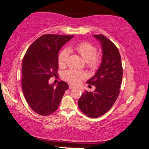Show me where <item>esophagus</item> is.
<instances>
[{
	"mask_svg": "<svg viewBox=\"0 0 149 149\" xmlns=\"http://www.w3.org/2000/svg\"><path fill=\"white\" fill-rule=\"evenodd\" d=\"M74 88V87L72 85H71V84H70L69 85V89H72V88Z\"/></svg>",
	"mask_w": 149,
	"mask_h": 149,
	"instance_id": "34e87169",
	"label": "esophagus"
}]
</instances>
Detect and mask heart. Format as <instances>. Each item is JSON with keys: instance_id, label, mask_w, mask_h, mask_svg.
Returning <instances> with one entry per match:
<instances>
[{"instance_id": "b5f03b06", "label": "heart", "mask_w": 149, "mask_h": 149, "mask_svg": "<svg viewBox=\"0 0 149 149\" xmlns=\"http://www.w3.org/2000/svg\"><path fill=\"white\" fill-rule=\"evenodd\" d=\"M73 49L86 62L89 68L91 69L97 68L100 64L101 58L100 56L96 54L97 49L94 45L89 42H84L76 45ZM68 57L69 52L68 49H64L61 52L58 57V63L60 67H64L66 65ZM64 77L65 80L70 83L77 84L86 77V74L84 71L69 69L64 72Z\"/></svg>"}]
</instances>
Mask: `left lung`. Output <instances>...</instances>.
Listing matches in <instances>:
<instances>
[{"label":"left lung","instance_id":"left-lung-1","mask_svg":"<svg viewBox=\"0 0 149 149\" xmlns=\"http://www.w3.org/2000/svg\"><path fill=\"white\" fill-rule=\"evenodd\" d=\"M101 42V64L95 74L87 81L94 85V92L85 91L78 100V107L87 116L97 118L110 110L120 93L122 70L118 49L104 36L94 35Z\"/></svg>","mask_w":149,"mask_h":149}]
</instances>
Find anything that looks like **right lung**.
<instances>
[{
	"label": "right lung",
	"instance_id": "add662e5",
	"mask_svg": "<svg viewBox=\"0 0 149 149\" xmlns=\"http://www.w3.org/2000/svg\"><path fill=\"white\" fill-rule=\"evenodd\" d=\"M74 36L45 34L33 42L23 58L22 90L33 111L45 116L58 107L64 92L69 88L64 81L56 87L49 79L57 74L58 54L61 48Z\"/></svg>",
	"mask_w": 149,
	"mask_h": 149
}]
</instances>
